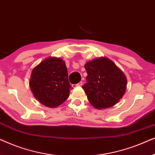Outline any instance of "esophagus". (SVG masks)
Masks as SVG:
<instances>
[{
    "instance_id": "34e87169",
    "label": "esophagus",
    "mask_w": 155,
    "mask_h": 155,
    "mask_svg": "<svg viewBox=\"0 0 155 155\" xmlns=\"http://www.w3.org/2000/svg\"><path fill=\"white\" fill-rule=\"evenodd\" d=\"M82 84H83V82H80L79 83H78L77 84H73V87H76V86H82Z\"/></svg>"
}]
</instances>
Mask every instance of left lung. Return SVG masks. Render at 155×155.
I'll list each match as a JSON object with an SVG mask.
<instances>
[{
  "label": "left lung",
  "instance_id": "1",
  "mask_svg": "<svg viewBox=\"0 0 155 155\" xmlns=\"http://www.w3.org/2000/svg\"><path fill=\"white\" fill-rule=\"evenodd\" d=\"M87 76L82 86L90 103L97 109L113 107L126 90L127 78L113 61L99 57L84 65Z\"/></svg>",
  "mask_w": 155,
  "mask_h": 155
}]
</instances>
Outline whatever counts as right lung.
Instances as JSON below:
<instances>
[{"instance_id": "right-lung-1", "label": "right lung", "mask_w": 155, "mask_h": 155, "mask_svg": "<svg viewBox=\"0 0 155 155\" xmlns=\"http://www.w3.org/2000/svg\"><path fill=\"white\" fill-rule=\"evenodd\" d=\"M34 97L49 108L60 106L68 98L71 84L65 61L48 57L31 71L29 82Z\"/></svg>"}]
</instances>
